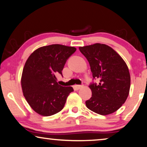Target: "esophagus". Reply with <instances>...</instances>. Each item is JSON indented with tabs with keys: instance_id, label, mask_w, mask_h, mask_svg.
Segmentation results:
<instances>
[{
	"instance_id": "1",
	"label": "esophagus",
	"mask_w": 147,
	"mask_h": 147,
	"mask_svg": "<svg viewBox=\"0 0 147 147\" xmlns=\"http://www.w3.org/2000/svg\"><path fill=\"white\" fill-rule=\"evenodd\" d=\"M83 85H75V86H74V88L75 90H78V89H80V88H83Z\"/></svg>"
}]
</instances>
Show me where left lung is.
I'll use <instances>...</instances> for the list:
<instances>
[{
	"label": "left lung",
	"mask_w": 147,
	"mask_h": 147,
	"mask_svg": "<svg viewBox=\"0 0 147 147\" xmlns=\"http://www.w3.org/2000/svg\"><path fill=\"white\" fill-rule=\"evenodd\" d=\"M90 65L93 80L89 85L92 95L86 101L89 109L106 115L119 109L129 95L131 77L123 58L109 46L102 44L80 47Z\"/></svg>",
	"instance_id": "left-lung-1"
}]
</instances>
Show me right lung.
<instances>
[{
    "instance_id": "obj_1",
    "label": "right lung",
    "mask_w": 147,
    "mask_h": 147,
    "mask_svg": "<svg viewBox=\"0 0 147 147\" xmlns=\"http://www.w3.org/2000/svg\"><path fill=\"white\" fill-rule=\"evenodd\" d=\"M76 48L52 44L36 50L25 63L21 85L24 96L32 109L42 116H50L64 107L72 87H63L56 76Z\"/></svg>"
}]
</instances>
